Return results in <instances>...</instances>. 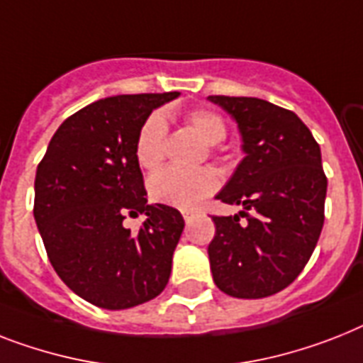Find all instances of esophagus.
<instances>
[{
	"label": "esophagus",
	"instance_id": "34e87169",
	"mask_svg": "<svg viewBox=\"0 0 363 363\" xmlns=\"http://www.w3.org/2000/svg\"><path fill=\"white\" fill-rule=\"evenodd\" d=\"M182 216H184V220H186V222H190L191 218H194V212H191V211H182Z\"/></svg>",
	"mask_w": 363,
	"mask_h": 363
}]
</instances>
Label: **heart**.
<instances>
[{"instance_id": "b5f03b06", "label": "heart", "mask_w": 363, "mask_h": 363, "mask_svg": "<svg viewBox=\"0 0 363 363\" xmlns=\"http://www.w3.org/2000/svg\"><path fill=\"white\" fill-rule=\"evenodd\" d=\"M186 125L196 132L205 143L216 145L228 134L225 121L208 108H194L184 115ZM167 143L166 117L158 111L143 121L135 138V160L143 169H156L164 162ZM220 186V177L212 167L199 169H181L164 167L156 172L149 181V194L155 201L166 203L172 207H196L203 197L211 196Z\"/></svg>"}]
</instances>
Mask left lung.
Masks as SVG:
<instances>
[{
  "label": "left lung",
  "mask_w": 363,
  "mask_h": 363,
  "mask_svg": "<svg viewBox=\"0 0 363 363\" xmlns=\"http://www.w3.org/2000/svg\"><path fill=\"white\" fill-rule=\"evenodd\" d=\"M208 99L235 117L246 152L216 196L244 211L212 216V278L229 296L264 298L298 278L323 231L328 181L319 143L294 111L267 100Z\"/></svg>",
  "instance_id": "1"
}]
</instances>
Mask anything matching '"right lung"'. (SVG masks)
<instances>
[{
	"label": "right lung",
	"mask_w": 363,
	"mask_h": 363,
	"mask_svg": "<svg viewBox=\"0 0 363 363\" xmlns=\"http://www.w3.org/2000/svg\"><path fill=\"white\" fill-rule=\"evenodd\" d=\"M173 93L100 99L63 121L35 177L33 214L57 276L78 296L104 309H126L166 289L184 229L182 214L147 205L135 160L143 121ZM145 213L140 232L122 225Z\"/></svg>",
	"instance_id": "add662e5"
}]
</instances>
